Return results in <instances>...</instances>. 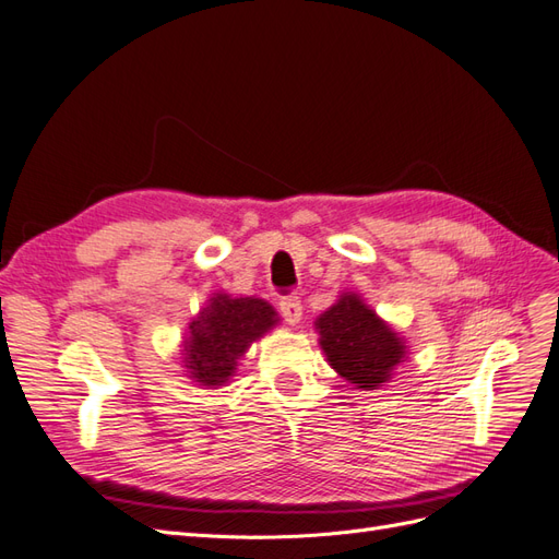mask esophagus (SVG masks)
<instances>
[{"label":"esophagus","instance_id":"34e87169","mask_svg":"<svg viewBox=\"0 0 559 559\" xmlns=\"http://www.w3.org/2000/svg\"><path fill=\"white\" fill-rule=\"evenodd\" d=\"M280 312H282L286 324H292V326L298 324L300 317H302V306H300L298 296H284L280 300Z\"/></svg>","mask_w":559,"mask_h":559}]
</instances>
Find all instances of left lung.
I'll return each mask as SVG.
<instances>
[{
    "instance_id": "left-lung-1",
    "label": "left lung",
    "mask_w": 559,
    "mask_h": 559,
    "mask_svg": "<svg viewBox=\"0 0 559 559\" xmlns=\"http://www.w3.org/2000/svg\"><path fill=\"white\" fill-rule=\"evenodd\" d=\"M329 364L357 389H378L405 357L401 337L349 294L317 319Z\"/></svg>"
}]
</instances>
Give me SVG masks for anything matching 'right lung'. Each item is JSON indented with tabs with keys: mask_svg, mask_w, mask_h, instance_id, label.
<instances>
[{
	"mask_svg": "<svg viewBox=\"0 0 559 559\" xmlns=\"http://www.w3.org/2000/svg\"><path fill=\"white\" fill-rule=\"evenodd\" d=\"M273 306L261 298H230L218 294L191 321L186 364L191 378L205 386L224 384L247 347L277 324Z\"/></svg>",
	"mask_w": 559,
	"mask_h": 559,
	"instance_id": "1",
	"label": "right lung"
}]
</instances>
